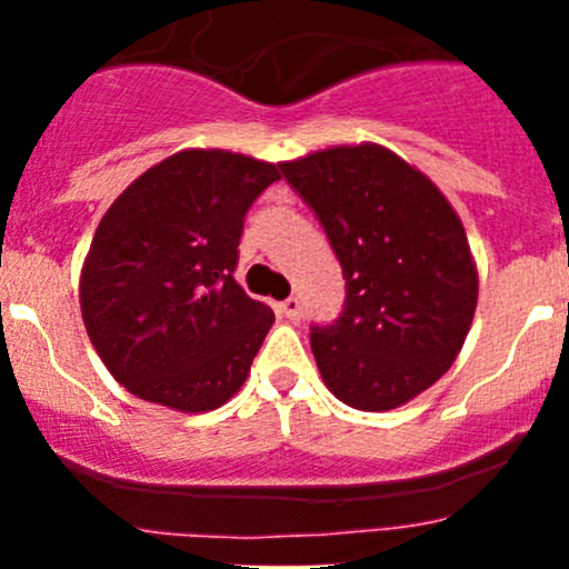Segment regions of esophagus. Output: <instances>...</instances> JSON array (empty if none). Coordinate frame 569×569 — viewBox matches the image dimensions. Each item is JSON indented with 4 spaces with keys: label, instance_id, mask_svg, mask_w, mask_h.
I'll return each instance as SVG.
<instances>
[{
    "label": "esophagus",
    "instance_id": "esophagus-1",
    "mask_svg": "<svg viewBox=\"0 0 569 569\" xmlns=\"http://www.w3.org/2000/svg\"><path fill=\"white\" fill-rule=\"evenodd\" d=\"M278 311L283 313V317L289 321H297V319H300V313H302V306H300V300H297V297H286V300L278 306Z\"/></svg>",
    "mask_w": 569,
    "mask_h": 569
}]
</instances>
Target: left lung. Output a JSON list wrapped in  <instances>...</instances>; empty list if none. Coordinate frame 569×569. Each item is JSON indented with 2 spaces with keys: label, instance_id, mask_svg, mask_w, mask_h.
Here are the masks:
<instances>
[{
  "label": "left lung",
  "instance_id": "left-lung-1",
  "mask_svg": "<svg viewBox=\"0 0 569 569\" xmlns=\"http://www.w3.org/2000/svg\"><path fill=\"white\" fill-rule=\"evenodd\" d=\"M347 280L343 311L311 327L321 380L355 410H393L449 371L479 274L465 228L427 176L388 148L338 146L280 164Z\"/></svg>",
  "mask_w": 569,
  "mask_h": 569
}]
</instances>
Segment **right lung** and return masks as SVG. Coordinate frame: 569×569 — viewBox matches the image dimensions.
Wrapping results in <instances>:
<instances>
[{
  "instance_id": "right-lung-1",
  "label": "right lung",
  "mask_w": 569,
  "mask_h": 569,
  "mask_svg": "<svg viewBox=\"0 0 569 569\" xmlns=\"http://www.w3.org/2000/svg\"><path fill=\"white\" fill-rule=\"evenodd\" d=\"M278 164L192 148L153 164L101 217L79 280L84 330L129 393L181 412L226 405L274 313L233 280L244 214Z\"/></svg>"
}]
</instances>
